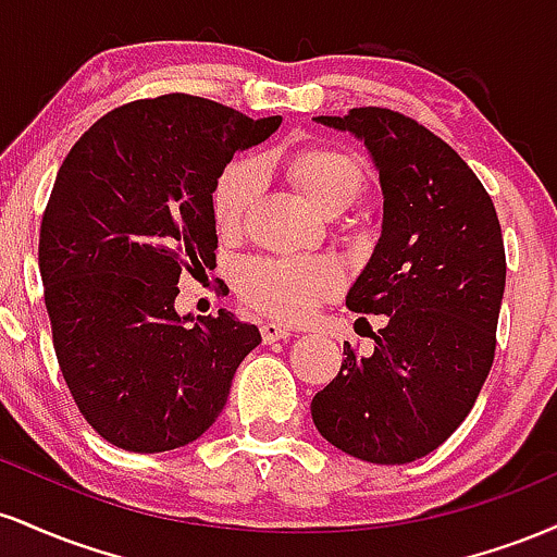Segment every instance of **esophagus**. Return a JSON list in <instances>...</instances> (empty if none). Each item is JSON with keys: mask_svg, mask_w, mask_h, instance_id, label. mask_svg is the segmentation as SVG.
Here are the masks:
<instances>
[{"mask_svg": "<svg viewBox=\"0 0 557 557\" xmlns=\"http://www.w3.org/2000/svg\"><path fill=\"white\" fill-rule=\"evenodd\" d=\"M293 335L290 327H285V324H277V322H264L261 324V337H264V343H277V341H287V337Z\"/></svg>", "mask_w": 557, "mask_h": 557, "instance_id": "34e87169", "label": "esophagus"}]
</instances>
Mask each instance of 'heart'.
<instances>
[{
  "label": "heart",
  "mask_w": 557,
  "mask_h": 557,
  "mask_svg": "<svg viewBox=\"0 0 557 557\" xmlns=\"http://www.w3.org/2000/svg\"><path fill=\"white\" fill-rule=\"evenodd\" d=\"M285 164L304 196L319 209H348L363 194L367 172L361 159L337 146H314L296 157L238 159L227 164L214 188V220L220 230H238L264 185V168ZM240 293L264 314L277 319H306L324 298L341 287V272L324 259H257L238 277Z\"/></svg>",
  "instance_id": "1"
}]
</instances>
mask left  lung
<instances>
[{
    "label": "left lung",
    "instance_id": "1",
    "mask_svg": "<svg viewBox=\"0 0 557 557\" xmlns=\"http://www.w3.org/2000/svg\"><path fill=\"white\" fill-rule=\"evenodd\" d=\"M317 123L363 140L382 185V235L345 296L387 317L374 354L311 400L327 443L369 463H411L461 426L495 359L505 248L495 203L443 138L406 114L359 107Z\"/></svg>",
    "mask_w": 557,
    "mask_h": 557
}]
</instances>
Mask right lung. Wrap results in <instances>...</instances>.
Here are the masks:
<instances>
[{"mask_svg": "<svg viewBox=\"0 0 557 557\" xmlns=\"http://www.w3.org/2000/svg\"><path fill=\"white\" fill-rule=\"evenodd\" d=\"M280 123L164 94L104 114L57 172L38 238L44 304L62 376L107 443H194L261 343L257 324L230 311L194 322L175 298L183 270L214 261L212 194L227 162Z\"/></svg>", "mask_w": 557, "mask_h": 557, "instance_id": "obj_1", "label": "right lung"}]
</instances>
